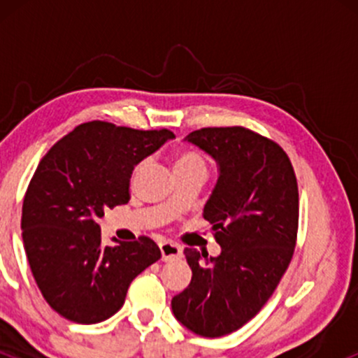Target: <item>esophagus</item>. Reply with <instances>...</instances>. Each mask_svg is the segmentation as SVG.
Listing matches in <instances>:
<instances>
[{"label":"esophagus","instance_id":"34e87169","mask_svg":"<svg viewBox=\"0 0 358 358\" xmlns=\"http://www.w3.org/2000/svg\"><path fill=\"white\" fill-rule=\"evenodd\" d=\"M159 250H162L163 261H175V259L182 257L183 254L182 245L175 244V242L171 241H163L162 244H159Z\"/></svg>","mask_w":358,"mask_h":358}]
</instances>
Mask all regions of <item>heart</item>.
Returning <instances> with one entry per match:
<instances>
[{
    "mask_svg": "<svg viewBox=\"0 0 358 358\" xmlns=\"http://www.w3.org/2000/svg\"><path fill=\"white\" fill-rule=\"evenodd\" d=\"M175 170H202L207 171V163L195 151H182L175 158Z\"/></svg>",
    "mask_w": 358,
    "mask_h": 358,
    "instance_id": "b5f03b06",
    "label": "heart"
}]
</instances>
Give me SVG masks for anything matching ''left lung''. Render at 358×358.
Listing matches in <instances>:
<instances>
[{
  "label": "left lung",
  "instance_id": "8db88e82",
  "mask_svg": "<svg viewBox=\"0 0 358 358\" xmlns=\"http://www.w3.org/2000/svg\"><path fill=\"white\" fill-rule=\"evenodd\" d=\"M183 141L217 163L203 207L222 248L217 257L185 249L192 281L171 299L175 318L217 338L244 327L276 289L293 257L298 183L281 146L245 127H203Z\"/></svg>",
  "mask_w": 358,
  "mask_h": 358
}]
</instances>
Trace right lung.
Here are the masks:
<instances>
[{"instance_id": "1", "label": "right lung", "mask_w": 358, "mask_h": 358, "mask_svg": "<svg viewBox=\"0 0 358 358\" xmlns=\"http://www.w3.org/2000/svg\"><path fill=\"white\" fill-rule=\"evenodd\" d=\"M175 134L92 121L50 148L23 200V245L52 310L92 324L121 310L131 281L162 257L150 237L102 245L106 208L129 202L138 163Z\"/></svg>"}]
</instances>
